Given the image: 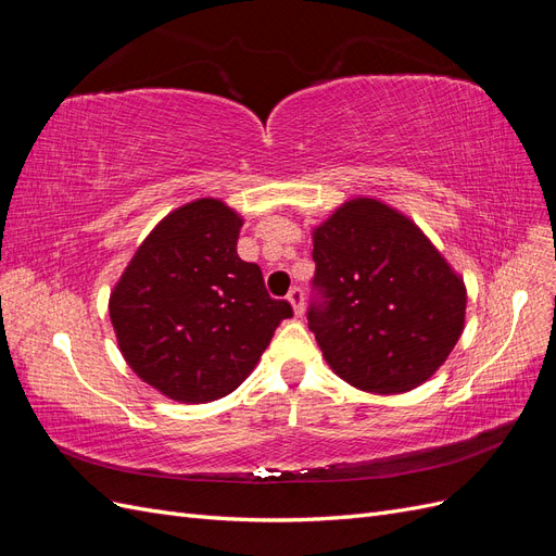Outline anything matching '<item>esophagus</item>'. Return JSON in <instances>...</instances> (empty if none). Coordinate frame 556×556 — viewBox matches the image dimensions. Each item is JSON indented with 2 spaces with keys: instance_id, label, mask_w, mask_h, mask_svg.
Returning <instances> with one entry per match:
<instances>
[{
  "instance_id": "esophagus-1",
  "label": "esophagus",
  "mask_w": 556,
  "mask_h": 556,
  "mask_svg": "<svg viewBox=\"0 0 556 556\" xmlns=\"http://www.w3.org/2000/svg\"><path fill=\"white\" fill-rule=\"evenodd\" d=\"M288 301L294 308V315H304V292H301V288H292L290 294H288Z\"/></svg>"
}]
</instances>
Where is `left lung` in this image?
I'll use <instances>...</instances> for the list:
<instances>
[{"label":"left lung","mask_w":556,"mask_h":556,"mask_svg":"<svg viewBox=\"0 0 556 556\" xmlns=\"http://www.w3.org/2000/svg\"><path fill=\"white\" fill-rule=\"evenodd\" d=\"M308 327L331 371L368 394L427 382L457 345L466 285L408 215L355 197L313 229Z\"/></svg>","instance_id":"obj_1"}]
</instances>
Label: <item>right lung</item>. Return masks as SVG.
Wrapping results in <instances>:
<instances>
[{
	"label": "right lung",
	"instance_id": "1",
	"mask_svg": "<svg viewBox=\"0 0 556 556\" xmlns=\"http://www.w3.org/2000/svg\"><path fill=\"white\" fill-rule=\"evenodd\" d=\"M243 217L201 197L164 215L125 266L109 315L125 362L166 399L208 403L252 374L288 301L237 252Z\"/></svg>",
	"mask_w": 556,
	"mask_h": 556
}]
</instances>
